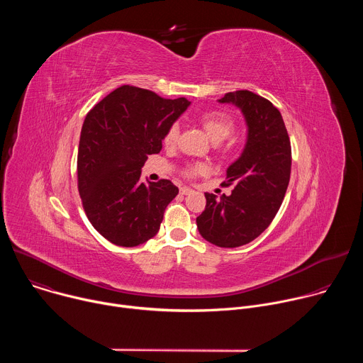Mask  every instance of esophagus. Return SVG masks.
I'll return each instance as SVG.
<instances>
[{
	"mask_svg": "<svg viewBox=\"0 0 363 363\" xmlns=\"http://www.w3.org/2000/svg\"><path fill=\"white\" fill-rule=\"evenodd\" d=\"M179 192H181V195H189V194L192 192V189H191V188H186V186H182V188L179 189Z\"/></svg>",
	"mask_w": 363,
	"mask_h": 363,
	"instance_id": "esophagus-1",
	"label": "esophagus"
}]
</instances>
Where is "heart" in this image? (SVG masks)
<instances>
[{"label": "heart", "instance_id": "1", "mask_svg": "<svg viewBox=\"0 0 363 363\" xmlns=\"http://www.w3.org/2000/svg\"><path fill=\"white\" fill-rule=\"evenodd\" d=\"M196 119L202 125L203 130L208 133V136L216 143L227 139L235 129L234 118L230 113L223 112V111H205V112H201L196 116ZM178 135H179L178 125L177 123L169 125L162 138L164 145L168 147L175 146V143L178 140ZM205 172H206V167L202 164H194L184 169V175L186 178H194V177H196L199 174H205Z\"/></svg>", "mask_w": 363, "mask_h": 363}]
</instances>
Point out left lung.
<instances>
[{"label":"left lung","instance_id":"1","mask_svg":"<svg viewBox=\"0 0 363 363\" xmlns=\"http://www.w3.org/2000/svg\"><path fill=\"white\" fill-rule=\"evenodd\" d=\"M221 103L238 106L248 126L241 157L227 169L231 195L205 192L206 205L196 227L211 244L234 248L248 244L273 221L286 195L291 171V145L281 113L250 90L227 93Z\"/></svg>","mask_w":363,"mask_h":363}]
</instances>
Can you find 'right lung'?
I'll return each mask as SVG.
<instances>
[{
    "label": "right lung",
    "mask_w": 363,
    "mask_h": 363,
    "mask_svg": "<svg viewBox=\"0 0 363 363\" xmlns=\"http://www.w3.org/2000/svg\"><path fill=\"white\" fill-rule=\"evenodd\" d=\"M189 103L125 84L86 115L77 188L89 221L111 242L136 247L160 231L179 191L169 179L140 182V171L149 155L161 152L165 130Z\"/></svg>",
    "instance_id": "obj_1"
}]
</instances>
